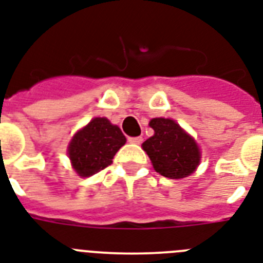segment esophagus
Masks as SVG:
<instances>
[{"label": "esophagus", "instance_id": "obj_1", "mask_svg": "<svg viewBox=\"0 0 263 263\" xmlns=\"http://www.w3.org/2000/svg\"><path fill=\"white\" fill-rule=\"evenodd\" d=\"M130 144H136V145H140L142 142V137H129L127 138Z\"/></svg>", "mask_w": 263, "mask_h": 263}]
</instances>
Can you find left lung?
<instances>
[{"mask_svg":"<svg viewBox=\"0 0 263 263\" xmlns=\"http://www.w3.org/2000/svg\"><path fill=\"white\" fill-rule=\"evenodd\" d=\"M155 134L142 144L153 168L168 179H184L200 164V149L195 138L171 118H153Z\"/></svg>","mask_w":263,"mask_h":263,"instance_id":"8db88e82","label":"left lung"}]
</instances>
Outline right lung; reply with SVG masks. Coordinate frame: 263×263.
I'll list each match as a JSON object with an SVG mask.
<instances>
[{"label": "right lung", "mask_w": 263, "mask_h": 263, "mask_svg": "<svg viewBox=\"0 0 263 263\" xmlns=\"http://www.w3.org/2000/svg\"><path fill=\"white\" fill-rule=\"evenodd\" d=\"M125 142L126 138L117 125L98 117L69 141L68 157L78 175L90 177L107 168Z\"/></svg>", "instance_id": "right-lung-1"}]
</instances>
